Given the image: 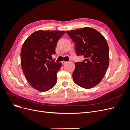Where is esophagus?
<instances>
[{"label":"esophagus","mask_w":130,"mask_h":130,"mask_svg":"<svg viewBox=\"0 0 130 130\" xmlns=\"http://www.w3.org/2000/svg\"><path fill=\"white\" fill-rule=\"evenodd\" d=\"M62 64H66V63H67V62H66V61H62Z\"/></svg>","instance_id":"obj_1"}]
</instances>
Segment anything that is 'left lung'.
Masks as SVG:
<instances>
[{"instance_id": "left-lung-1", "label": "left lung", "mask_w": 130, "mask_h": 130, "mask_svg": "<svg viewBox=\"0 0 130 130\" xmlns=\"http://www.w3.org/2000/svg\"><path fill=\"white\" fill-rule=\"evenodd\" d=\"M75 43L77 55L84 57L76 62L73 73L75 83L81 87H94L102 80L109 65V48L105 37L91 27L67 31Z\"/></svg>"}]
</instances>
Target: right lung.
I'll list each match as a JSON object with an SVG mask.
<instances>
[{
    "mask_svg": "<svg viewBox=\"0 0 130 130\" xmlns=\"http://www.w3.org/2000/svg\"><path fill=\"white\" fill-rule=\"evenodd\" d=\"M64 31H35L23 44L21 52V64L29 84L39 91L52 89L57 82V73L61 63L55 62L57 42Z\"/></svg>",
    "mask_w": 130,
    "mask_h": 130,
    "instance_id": "right-lung-1",
    "label": "right lung"
}]
</instances>
